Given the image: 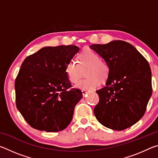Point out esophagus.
Masks as SVG:
<instances>
[{"mask_svg":"<svg viewBox=\"0 0 158 158\" xmlns=\"http://www.w3.org/2000/svg\"><path fill=\"white\" fill-rule=\"evenodd\" d=\"M81 91H82V94H83V95H85L86 94V93H88V90H82Z\"/></svg>","mask_w":158,"mask_h":158,"instance_id":"esophagus-1","label":"esophagus"}]
</instances>
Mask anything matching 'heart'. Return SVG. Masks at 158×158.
<instances>
[{
    "instance_id": "b5f03b06",
    "label": "heart",
    "mask_w": 158,
    "mask_h": 158,
    "mask_svg": "<svg viewBox=\"0 0 158 158\" xmlns=\"http://www.w3.org/2000/svg\"><path fill=\"white\" fill-rule=\"evenodd\" d=\"M85 71V79L76 85L77 89L93 90L100 85V80L105 81L109 75V67L106 61L100 59L97 53L85 49L78 56V63L70 61L65 67V73L69 81L76 84Z\"/></svg>"
}]
</instances>
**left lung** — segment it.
<instances>
[{
    "label": "left lung",
    "instance_id": "8db88e82",
    "mask_svg": "<svg viewBox=\"0 0 158 158\" xmlns=\"http://www.w3.org/2000/svg\"><path fill=\"white\" fill-rule=\"evenodd\" d=\"M109 67L106 86L98 90L100 101L94 114L102 125L123 130L145 114L152 95L151 70L148 61L136 48L125 41L92 44Z\"/></svg>",
    "mask_w": 158,
    "mask_h": 158
}]
</instances>
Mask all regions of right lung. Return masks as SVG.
<instances>
[{"mask_svg": "<svg viewBox=\"0 0 158 158\" xmlns=\"http://www.w3.org/2000/svg\"><path fill=\"white\" fill-rule=\"evenodd\" d=\"M79 49L74 45L43 47L21 64L15 83L16 105L34 129L58 132L72 121L83 95L70 89L65 67Z\"/></svg>", "mask_w": 158, "mask_h": 158, "instance_id": "right-lung-1", "label": "right lung"}]
</instances>
